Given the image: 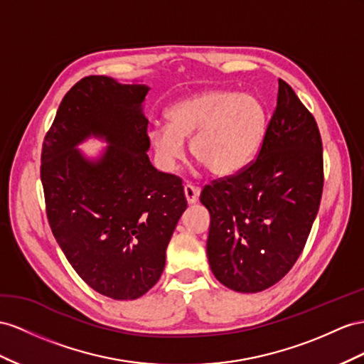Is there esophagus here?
Masks as SVG:
<instances>
[{"instance_id":"34e87169","label":"esophagus","mask_w":364,"mask_h":364,"mask_svg":"<svg viewBox=\"0 0 364 364\" xmlns=\"http://www.w3.org/2000/svg\"><path fill=\"white\" fill-rule=\"evenodd\" d=\"M184 197L186 200H188L189 204H193L198 201V197H200V189L195 188L193 184H184Z\"/></svg>"}]
</instances>
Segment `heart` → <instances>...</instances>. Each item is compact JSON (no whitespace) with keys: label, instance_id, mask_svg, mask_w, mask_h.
Segmentation results:
<instances>
[{"label":"heart","instance_id":"heart-1","mask_svg":"<svg viewBox=\"0 0 364 364\" xmlns=\"http://www.w3.org/2000/svg\"><path fill=\"white\" fill-rule=\"evenodd\" d=\"M167 126L149 130L156 161L172 172L191 138V154L217 176L240 172L254 160L267 130V112L252 95L206 90L176 101L166 110Z\"/></svg>","mask_w":364,"mask_h":364}]
</instances>
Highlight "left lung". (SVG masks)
I'll return each mask as SVG.
<instances>
[{
  "mask_svg": "<svg viewBox=\"0 0 364 364\" xmlns=\"http://www.w3.org/2000/svg\"><path fill=\"white\" fill-rule=\"evenodd\" d=\"M316 121L286 81L264 141L245 169L204 186L208 258L221 284L255 294L278 283L303 252L323 193Z\"/></svg>",
  "mask_w": 364,
  "mask_h": 364,
  "instance_id": "obj_1",
  "label": "left lung"
}]
</instances>
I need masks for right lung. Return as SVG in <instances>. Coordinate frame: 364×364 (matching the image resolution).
Listing matches in <instances>:
<instances>
[{
    "label": "right lung",
    "mask_w": 364,
    "mask_h": 364,
    "mask_svg": "<svg viewBox=\"0 0 364 364\" xmlns=\"http://www.w3.org/2000/svg\"><path fill=\"white\" fill-rule=\"evenodd\" d=\"M146 85L80 80L44 136L41 183L52 234L75 272L101 295L135 300L160 279L166 249L188 208L181 178L149 161ZM109 143L92 162L76 146Z\"/></svg>",
    "instance_id": "obj_1"
}]
</instances>
